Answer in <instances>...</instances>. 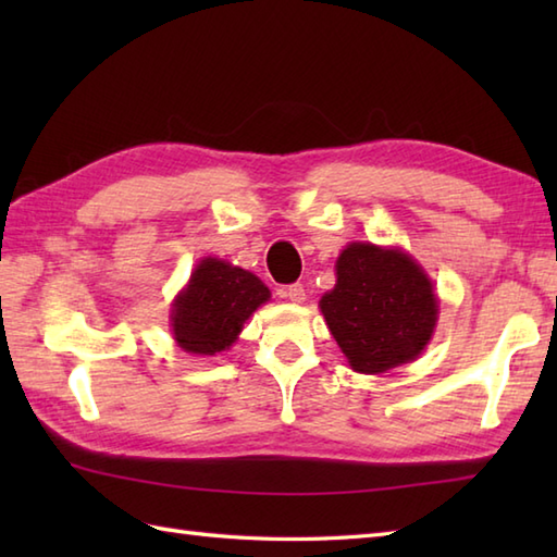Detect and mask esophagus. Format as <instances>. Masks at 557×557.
<instances>
[{
    "label": "esophagus",
    "instance_id": "1",
    "mask_svg": "<svg viewBox=\"0 0 557 557\" xmlns=\"http://www.w3.org/2000/svg\"><path fill=\"white\" fill-rule=\"evenodd\" d=\"M285 297L292 301V304H304L306 301V289H304V285H289V287H285Z\"/></svg>",
    "mask_w": 557,
    "mask_h": 557
}]
</instances>
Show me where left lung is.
Listing matches in <instances>:
<instances>
[{"label": "left lung", "mask_w": 557, "mask_h": 557, "mask_svg": "<svg viewBox=\"0 0 557 557\" xmlns=\"http://www.w3.org/2000/svg\"><path fill=\"white\" fill-rule=\"evenodd\" d=\"M321 311L349 366L385 373L419 357L437 321L433 282L399 248L354 242L337 258Z\"/></svg>", "instance_id": "left-lung-1"}]
</instances>
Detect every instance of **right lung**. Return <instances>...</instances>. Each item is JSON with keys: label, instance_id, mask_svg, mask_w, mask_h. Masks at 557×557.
Segmentation results:
<instances>
[{"label": "right lung", "instance_id": "right-lung-1", "mask_svg": "<svg viewBox=\"0 0 557 557\" xmlns=\"http://www.w3.org/2000/svg\"><path fill=\"white\" fill-rule=\"evenodd\" d=\"M270 299L253 272L203 258L172 304V335L184 351L215 357L230 349L251 313Z\"/></svg>", "mask_w": 557, "mask_h": 557}]
</instances>
